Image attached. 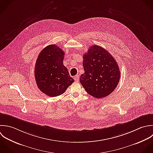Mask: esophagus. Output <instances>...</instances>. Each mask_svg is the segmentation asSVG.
<instances>
[{"instance_id": "1", "label": "esophagus", "mask_w": 153, "mask_h": 153, "mask_svg": "<svg viewBox=\"0 0 153 153\" xmlns=\"http://www.w3.org/2000/svg\"><path fill=\"white\" fill-rule=\"evenodd\" d=\"M79 75H76L74 77V79L76 81V82H78L79 81Z\"/></svg>"}]
</instances>
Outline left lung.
<instances>
[{
  "mask_svg": "<svg viewBox=\"0 0 153 153\" xmlns=\"http://www.w3.org/2000/svg\"><path fill=\"white\" fill-rule=\"evenodd\" d=\"M83 58L85 73L81 75L80 82L88 94L102 98L113 92L120 78V71L114 57L103 48L93 45Z\"/></svg>",
  "mask_w": 153,
  "mask_h": 153,
  "instance_id": "obj_1",
  "label": "left lung"
}]
</instances>
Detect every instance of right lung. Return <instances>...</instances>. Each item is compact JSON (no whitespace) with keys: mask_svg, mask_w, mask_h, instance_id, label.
I'll return each mask as SVG.
<instances>
[{"mask_svg":"<svg viewBox=\"0 0 153 153\" xmlns=\"http://www.w3.org/2000/svg\"><path fill=\"white\" fill-rule=\"evenodd\" d=\"M64 51L56 45L45 47L39 53L35 65L34 77L39 89L55 97L65 92L73 82L63 64Z\"/></svg>","mask_w":153,"mask_h":153,"instance_id":"1","label":"right lung"}]
</instances>
